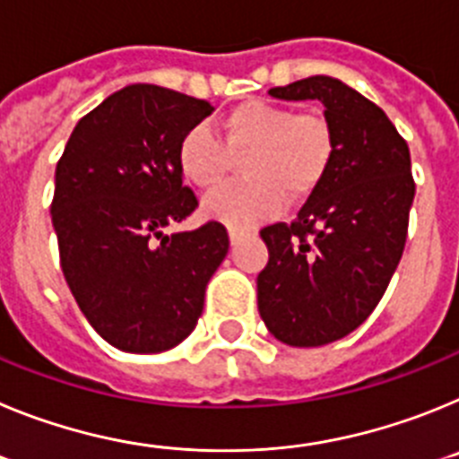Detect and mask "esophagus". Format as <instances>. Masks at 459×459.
<instances>
[{
  "instance_id": "obj_1",
  "label": "esophagus",
  "mask_w": 459,
  "mask_h": 459,
  "mask_svg": "<svg viewBox=\"0 0 459 459\" xmlns=\"http://www.w3.org/2000/svg\"><path fill=\"white\" fill-rule=\"evenodd\" d=\"M243 237H246V230H241V227H230V241H232V246L241 241Z\"/></svg>"
}]
</instances>
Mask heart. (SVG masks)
Returning <instances> with one entry per match:
<instances>
[{"instance_id":"obj_1","label":"heart","mask_w":459,"mask_h":459,"mask_svg":"<svg viewBox=\"0 0 459 459\" xmlns=\"http://www.w3.org/2000/svg\"><path fill=\"white\" fill-rule=\"evenodd\" d=\"M221 140L195 126L181 137L177 165L200 190L225 181L232 156H241L243 181L206 197V216L234 227L275 216L287 202L306 200L333 163L335 135L319 112H299L271 100H243L221 121Z\"/></svg>"}]
</instances>
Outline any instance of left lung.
<instances>
[{"label":"left lung","instance_id":"8db88e82","mask_svg":"<svg viewBox=\"0 0 459 459\" xmlns=\"http://www.w3.org/2000/svg\"><path fill=\"white\" fill-rule=\"evenodd\" d=\"M280 100H319L335 135L326 179L299 216L262 230L269 264L257 307L273 338L322 347L350 335L386 291L407 241L411 158L384 109L328 75L269 89Z\"/></svg>","mask_w":459,"mask_h":459}]
</instances>
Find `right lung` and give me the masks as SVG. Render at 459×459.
<instances>
[{"label": "right lung", "instance_id": "1", "mask_svg": "<svg viewBox=\"0 0 459 459\" xmlns=\"http://www.w3.org/2000/svg\"><path fill=\"white\" fill-rule=\"evenodd\" d=\"M213 105L156 84H128L78 121L55 172L52 225L71 294L96 333L158 354L193 333L230 238L216 221L165 234L197 197L177 149Z\"/></svg>", "mask_w": 459, "mask_h": 459}]
</instances>
